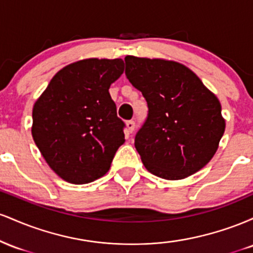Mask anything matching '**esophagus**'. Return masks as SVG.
<instances>
[{"label": "esophagus", "mask_w": 253, "mask_h": 253, "mask_svg": "<svg viewBox=\"0 0 253 253\" xmlns=\"http://www.w3.org/2000/svg\"><path fill=\"white\" fill-rule=\"evenodd\" d=\"M134 127H135L134 121H132V120L126 121V130H127V132L132 133L133 130H134Z\"/></svg>", "instance_id": "34e87169"}]
</instances>
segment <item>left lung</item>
<instances>
[{
    "label": "left lung",
    "mask_w": 253,
    "mask_h": 253,
    "mask_svg": "<svg viewBox=\"0 0 253 253\" xmlns=\"http://www.w3.org/2000/svg\"><path fill=\"white\" fill-rule=\"evenodd\" d=\"M126 76L143 92L149 115L134 139L147 171L177 181L215 155L226 123L219 98L183 64L126 56Z\"/></svg>",
    "instance_id": "obj_1"
}]
</instances>
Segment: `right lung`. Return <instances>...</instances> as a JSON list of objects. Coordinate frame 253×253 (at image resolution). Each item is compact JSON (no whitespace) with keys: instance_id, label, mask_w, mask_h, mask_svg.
Wrapping results in <instances>:
<instances>
[{"instance_id":"1","label":"right lung","mask_w":253,"mask_h":253,"mask_svg":"<svg viewBox=\"0 0 253 253\" xmlns=\"http://www.w3.org/2000/svg\"><path fill=\"white\" fill-rule=\"evenodd\" d=\"M124 69L120 58L71 63L52 77L34 103L33 140L64 181L85 184L104 176L125 143L124 123L109 95Z\"/></svg>"}]
</instances>
